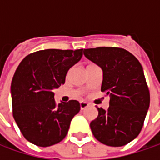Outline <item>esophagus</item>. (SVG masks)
Returning <instances> with one entry per match:
<instances>
[{"mask_svg": "<svg viewBox=\"0 0 160 160\" xmlns=\"http://www.w3.org/2000/svg\"><path fill=\"white\" fill-rule=\"evenodd\" d=\"M80 109H81V110H83V109H85L86 108H88V107H89V104H88L87 102L81 101V102L80 103Z\"/></svg>", "mask_w": 160, "mask_h": 160, "instance_id": "esophagus-1", "label": "esophagus"}]
</instances>
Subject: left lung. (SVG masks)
<instances>
[{
    "instance_id": "1",
    "label": "left lung",
    "mask_w": 160,
    "mask_h": 160,
    "mask_svg": "<svg viewBox=\"0 0 160 160\" xmlns=\"http://www.w3.org/2000/svg\"><path fill=\"white\" fill-rule=\"evenodd\" d=\"M86 58L103 71L101 91L109 96L108 110L98 108L90 126L102 144L122 146L140 133L150 104L143 67L130 52L116 47L84 49Z\"/></svg>"
}]
</instances>
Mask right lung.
I'll list each match as a JSON object with an SVG mask.
<instances>
[{
    "mask_svg": "<svg viewBox=\"0 0 160 160\" xmlns=\"http://www.w3.org/2000/svg\"><path fill=\"white\" fill-rule=\"evenodd\" d=\"M82 50L46 49L26 56L11 83L13 116L24 137L38 146L61 142L80 109L77 100L56 104L53 90L65 83Z\"/></svg>",
    "mask_w": 160,
    "mask_h": 160,
    "instance_id": "1",
    "label": "right lung"
}]
</instances>
